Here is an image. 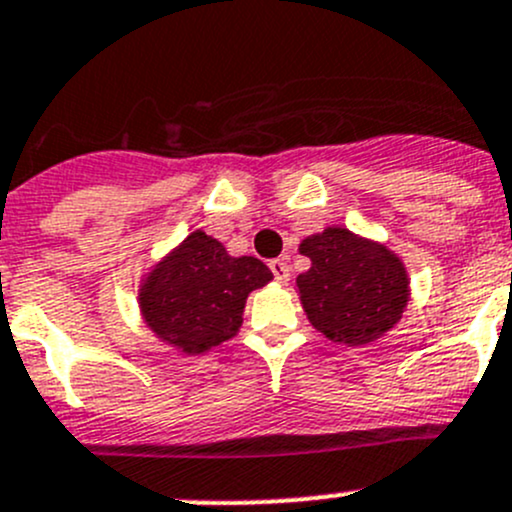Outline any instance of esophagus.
<instances>
[{
  "instance_id": "obj_1",
  "label": "esophagus",
  "mask_w": 512,
  "mask_h": 512,
  "mask_svg": "<svg viewBox=\"0 0 512 512\" xmlns=\"http://www.w3.org/2000/svg\"><path fill=\"white\" fill-rule=\"evenodd\" d=\"M270 270H272V275H275L277 282H287L289 280V265L285 260H272Z\"/></svg>"
}]
</instances>
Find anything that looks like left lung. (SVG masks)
<instances>
[{
    "mask_svg": "<svg viewBox=\"0 0 512 512\" xmlns=\"http://www.w3.org/2000/svg\"><path fill=\"white\" fill-rule=\"evenodd\" d=\"M299 252L312 260L297 277L299 299L324 337L359 347L399 322L409 304V275L389 247L347 227H327L302 240Z\"/></svg>",
    "mask_w": 512,
    "mask_h": 512,
    "instance_id": "1",
    "label": "left lung"
}]
</instances>
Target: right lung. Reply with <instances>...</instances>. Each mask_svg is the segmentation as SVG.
Wrapping results in <instances>:
<instances>
[{"instance_id":"right-lung-1","label":"right lung","mask_w":512,"mask_h":512,"mask_svg":"<svg viewBox=\"0 0 512 512\" xmlns=\"http://www.w3.org/2000/svg\"><path fill=\"white\" fill-rule=\"evenodd\" d=\"M270 280L265 262L230 257L223 242L195 230L148 272L138 304L158 339L203 354L235 337L247 294Z\"/></svg>"}]
</instances>
